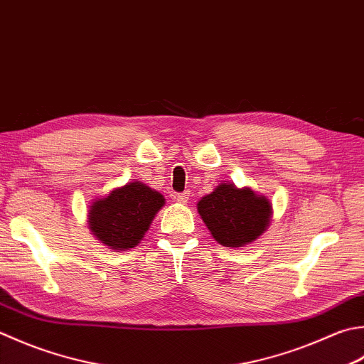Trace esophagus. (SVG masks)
Returning a JSON list of instances; mask_svg holds the SVG:
<instances>
[{
	"instance_id": "esophagus-1",
	"label": "esophagus",
	"mask_w": 364,
	"mask_h": 364,
	"mask_svg": "<svg viewBox=\"0 0 364 364\" xmlns=\"http://www.w3.org/2000/svg\"><path fill=\"white\" fill-rule=\"evenodd\" d=\"M175 200L178 203H188L189 200V191H184V192H180V194L175 196Z\"/></svg>"
}]
</instances>
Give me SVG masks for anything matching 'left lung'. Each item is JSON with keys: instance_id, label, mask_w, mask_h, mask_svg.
<instances>
[{"instance_id": "left-lung-1", "label": "left lung", "mask_w": 364, "mask_h": 364, "mask_svg": "<svg viewBox=\"0 0 364 364\" xmlns=\"http://www.w3.org/2000/svg\"><path fill=\"white\" fill-rule=\"evenodd\" d=\"M213 238L225 247H241L257 240L272 218V205L251 189L233 184L219 186L197 203Z\"/></svg>"}]
</instances>
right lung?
Listing matches in <instances>:
<instances>
[{
  "label": "right lung",
  "instance_id": "obj_1",
  "mask_svg": "<svg viewBox=\"0 0 364 364\" xmlns=\"http://www.w3.org/2000/svg\"><path fill=\"white\" fill-rule=\"evenodd\" d=\"M164 206V197L139 181L112 191L90 208V229L115 251L135 247Z\"/></svg>",
  "mask_w": 364,
  "mask_h": 364
}]
</instances>
